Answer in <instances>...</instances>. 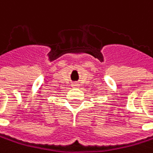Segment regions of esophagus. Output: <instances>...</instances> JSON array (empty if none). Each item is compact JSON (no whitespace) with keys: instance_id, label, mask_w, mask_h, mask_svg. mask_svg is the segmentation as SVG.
<instances>
[{"instance_id":"1","label":"esophagus","mask_w":153,"mask_h":153,"mask_svg":"<svg viewBox=\"0 0 153 153\" xmlns=\"http://www.w3.org/2000/svg\"><path fill=\"white\" fill-rule=\"evenodd\" d=\"M71 86H72V87H79V86H80V84H79V83H77V82H74V83H72V84H71Z\"/></svg>"}]
</instances>
